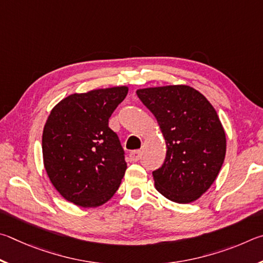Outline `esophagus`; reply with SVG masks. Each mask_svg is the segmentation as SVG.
Returning <instances> with one entry per match:
<instances>
[{
    "label": "esophagus",
    "mask_w": 263,
    "mask_h": 263,
    "mask_svg": "<svg viewBox=\"0 0 263 263\" xmlns=\"http://www.w3.org/2000/svg\"><path fill=\"white\" fill-rule=\"evenodd\" d=\"M141 156H142L141 150H134L129 154V157H130V160H133V162H137V160H140Z\"/></svg>",
    "instance_id": "34e87169"
}]
</instances>
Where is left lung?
I'll return each instance as SVG.
<instances>
[{
  "label": "left lung",
  "mask_w": 263,
  "mask_h": 263,
  "mask_svg": "<svg viewBox=\"0 0 263 263\" xmlns=\"http://www.w3.org/2000/svg\"><path fill=\"white\" fill-rule=\"evenodd\" d=\"M157 119L166 142L162 167L153 172L155 187L177 203H191L209 190L222 167L227 139L205 97L188 85L136 91Z\"/></svg>",
  "instance_id": "8db88e82"
}]
</instances>
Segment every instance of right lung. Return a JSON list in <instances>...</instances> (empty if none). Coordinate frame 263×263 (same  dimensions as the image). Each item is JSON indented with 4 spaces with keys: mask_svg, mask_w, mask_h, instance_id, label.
<instances>
[{
    "mask_svg": "<svg viewBox=\"0 0 263 263\" xmlns=\"http://www.w3.org/2000/svg\"><path fill=\"white\" fill-rule=\"evenodd\" d=\"M127 86L73 93L52 109L43 133L44 165L64 199L83 208L107 202L127 168L108 119L126 98Z\"/></svg>",
    "mask_w": 263,
    "mask_h": 263,
    "instance_id": "obj_1",
    "label": "right lung"
}]
</instances>
